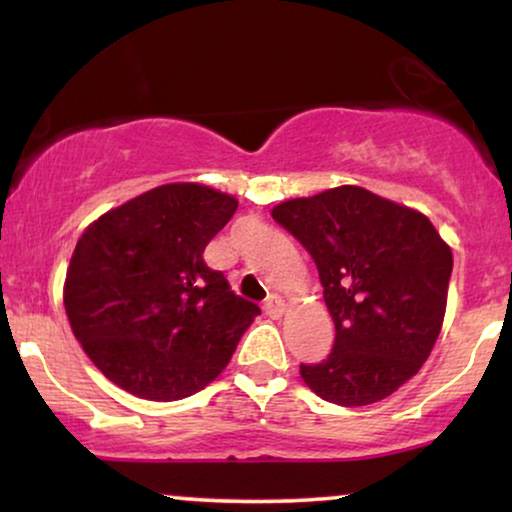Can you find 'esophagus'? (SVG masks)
Returning a JSON list of instances; mask_svg holds the SVG:
<instances>
[{"label": "esophagus", "instance_id": "esophagus-1", "mask_svg": "<svg viewBox=\"0 0 512 512\" xmlns=\"http://www.w3.org/2000/svg\"><path fill=\"white\" fill-rule=\"evenodd\" d=\"M263 312L268 314V317H272V319L282 317V314H284L282 298H279V296H270V298L263 303Z\"/></svg>", "mask_w": 512, "mask_h": 512}]
</instances>
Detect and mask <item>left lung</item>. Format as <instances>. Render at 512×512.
Wrapping results in <instances>:
<instances>
[{
  "label": "left lung",
  "instance_id": "left-lung-1",
  "mask_svg": "<svg viewBox=\"0 0 512 512\" xmlns=\"http://www.w3.org/2000/svg\"><path fill=\"white\" fill-rule=\"evenodd\" d=\"M272 219L312 256L335 324L331 354L300 363L307 387L345 408L394 394L438 340L450 247L424 214L361 186L286 200Z\"/></svg>",
  "mask_w": 512,
  "mask_h": 512
}]
</instances>
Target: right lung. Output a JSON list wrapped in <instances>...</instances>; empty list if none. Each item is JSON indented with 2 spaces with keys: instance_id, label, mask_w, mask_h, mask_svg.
<instances>
[{
  "instance_id": "right-lung-1",
  "label": "right lung",
  "mask_w": 512,
  "mask_h": 512,
  "mask_svg": "<svg viewBox=\"0 0 512 512\" xmlns=\"http://www.w3.org/2000/svg\"><path fill=\"white\" fill-rule=\"evenodd\" d=\"M235 209L214 188L165 184L86 228L67 270L65 310L107 380L146 401H179L226 368L261 314L202 258Z\"/></svg>"
}]
</instances>
